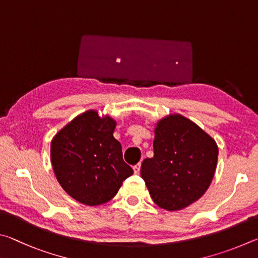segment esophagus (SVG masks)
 <instances>
[{"instance_id":"34e87169","label":"esophagus","mask_w":258,"mask_h":258,"mask_svg":"<svg viewBox=\"0 0 258 258\" xmlns=\"http://www.w3.org/2000/svg\"><path fill=\"white\" fill-rule=\"evenodd\" d=\"M141 163H138V164H136V165H134V172L135 173H139V171H141Z\"/></svg>"}]
</instances>
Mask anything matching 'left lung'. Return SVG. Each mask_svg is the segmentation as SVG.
Masks as SVG:
<instances>
[{
    "mask_svg": "<svg viewBox=\"0 0 258 258\" xmlns=\"http://www.w3.org/2000/svg\"><path fill=\"white\" fill-rule=\"evenodd\" d=\"M154 156L143 161L141 174L152 200L178 211L204 195L218 163L216 143L184 116L162 119L155 128Z\"/></svg>",
    "mask_w": 258,
    "mask_h": 258,
    "instance_id": "1",
    "label": "left lung"
}]
</instances>
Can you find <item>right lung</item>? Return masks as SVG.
I'll return each mask as SVG.
<instances>
[{
  "label": "right lung",
  "mask_w": 258,
  "mask_h": 258,
  "mask_svg": "<svg viewBox=\"0 0 258 258\" xmlns=\"http://www.w3.org/2000/svg\"><path fill=\"white\" fill-rule=\"evenodd\" d=\"M115 121L87 111L58 132L51 144V161L61 187L76 201L95 206L116 195L134 170L113 137Z\"/></svg>",
  "instance_id": "obj_1"
}]
</instances>
